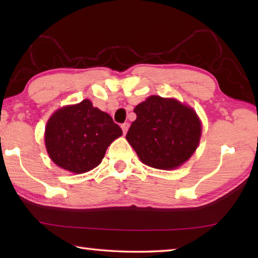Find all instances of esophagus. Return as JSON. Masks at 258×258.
Listing matches in <instances>:
<instances>
[{
	"label": "esophagus",
	"instance_id": "1",
	"mask_svg": "<svg viewBox=\"0 0 258 258\" xmlns=\"http://www.w3.org/2000/svg\"><path fill=\"white\" fill-rule=\"evenodd\" d=\"M128 127H130V124H128V123L121 124V130H123V133H124V134H126V132H127Z\"/></svg>",
	"mask_w": 258,
	"mask_h": 258
}]
</instances>
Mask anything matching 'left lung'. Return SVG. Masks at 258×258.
I'll return each instance as SVG.
<instances>
[{
    "mask_svg": "<svg viewBox=\"0 0 258 258\" xmlns=\"http://www.w3.org/2000/svg\"><path fill=\"white\" fill-rule=\"evenodd\" d=\"M135 119L126 139L143 164L173 169L197 149L202 125L196 112L174 99L151 95L134 108Z\"/></svg>",
    "mask_w": 258,
    "mask_h": 258,
    "instance_id": "obj_1",
    "label": "left lung"
}]
</instances>
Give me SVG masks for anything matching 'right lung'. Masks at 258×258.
<instances>
[{"label":"right lung","instance_id":"obj_1","mask_svg":"<svg viewBox=\"0 0 258 258\" xmlns=\"http://www.w3.org/2000/svg\"><path fill=\"white\" fill-rule=\"evenodd\" d=\"M121 134L108 113L83 100L52 115L45 128V146L56 165L81 174L97 167L107 148Z\"/></svg>","mask_w":258,"mask_h":258}]
</instances>
